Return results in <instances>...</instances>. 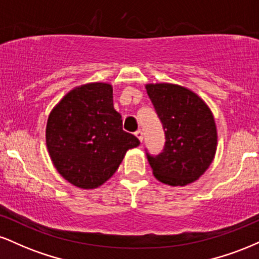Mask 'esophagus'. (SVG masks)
I'll return each mask as SVG.
<instances>
[{"instance_id": "1", "label": "esophagus", "mask_w": 259, "mask_h": 259, "mask_svg": "<svg viewBox=\"0 0 259 259\" xmlns=\"http://www.w3.org/2000/svg\"><path fill=\"white\" fill-rule=\"evenodd\" d=\"M135 136L140 140V142H142V140H144V133H142L141 130H136Z\"/></svg>"}]
</instances>
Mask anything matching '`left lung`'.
Segmentation results:
<instances>
[{
	"instance_id": "obj_1",
	"label": "left lung",
	"mask_w": 259,
	"mask_h": 259,
	"mask_svg": "<svg viewBox=\"0 0 259 259\" xmlns=\"http://www.w3.org/2000/svg\"><path fill=\"white\" fill-rule=\"evenodd\" d=\"M146 90L165 134L163 152L147 153L153 175L170 186L194 183L215 156L218 136L209 107L180 85L147 84Z\"/></svg>"
}]
</instances>
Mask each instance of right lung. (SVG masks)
<instances>
[{
    "mask_svg": "<svg viewBox=\"0 0 259 259\" xmlns=\"http://www.w3.org/2000/svg\"><path fill=\"white\" fill-rule=\"evenodd\" d=\"M46 145L58 173L88 190L106 183L140 141L123 130L112 85L90 82L68 92L50 113Z\"/></svg>",
    "mask_w": 259,
    "mask_h": 259,
    "instance_id": "add662e5",
    "label": "right lung"
}]
</instances>
